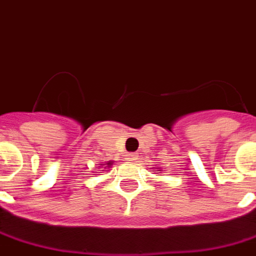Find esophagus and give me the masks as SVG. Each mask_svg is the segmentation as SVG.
Segmentation results:
<instances>
[{"label": "esophagus", "mask_w": 256, "mask_h": 256, "mask_svg": "<svg viewBox=\"0 0 256 256\" xmlns=\"http://www.w3.org/2000/svg\"><path fill=\"white\" fill-rule=\"evenodd\" d=\"M138 154L136 152H128V155H126V158H128V160H132V162H134V160H138Z\"/></svg>", "instance_id": "34e87169"}]
</instances>
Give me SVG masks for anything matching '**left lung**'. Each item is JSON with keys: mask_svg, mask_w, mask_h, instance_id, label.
Returning a JSON list of instances; mask_svg holds the SVG:
<instances>
[{"mask_svg": "<svg viewBox=\"0 0 256 256\" xmlns=\"http://www.w3.org/2000/svg\"><path fill=\"white\" fill-rule=\"evenodd\" d=\"M154 170H155V174H160L162 170L159 167H154Z\"/></svg>", "mask_w": 256, "mask_h": 256, "instance_id": "8db88e82", "label": "left lung"}]
</instances>
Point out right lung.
Here are the masks:
<instances>
[{
	"label": "right lung",
	"instance_id": "right-lung-1",
	"mask_svg": "<svg viewBox=\"0 0 256 256\" xmlns=\"http://www.w3.org/2000/svg\"><path fill=\"white\" fill-rule=\"evenodd\" d=\"M113 164H114V162H112V160H110V162H105V163L100 164L98 167H104V170H108V171H109V168L112 167ZM104 170H102V171H104Z\"/></svg>",
	"mask_w": 256,
	"mask_h": 256
}]
</instances>
